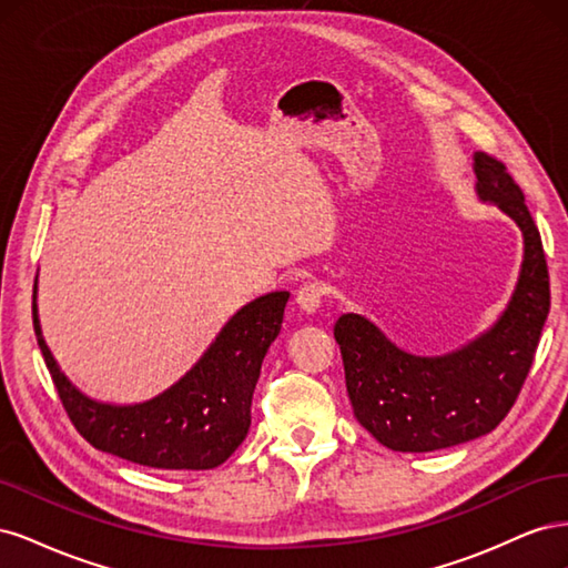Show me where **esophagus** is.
<instances>
[{"label":"esophagus","instance_id":"1","mask_svg":"<svg viewBox=\"0 0 568 568\" xmlns=\"http://www.w3.org/2000/svg\"><path fill=\"white\" fill-rule=\"evenodd\" d=\"M322 296H324V286L317 284V282H307V284H303L298 288L296 303H298V307H301L303 313L313 315V313H317V307L322 305Z\"/></svg>","mask_w":568,"mask_h":568}]
</instances>
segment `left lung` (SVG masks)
Returning <instances> with one entry per match:
<instances>
[{
    "mask_svg": "<svg viewBox=\"0 0 568 568\" xmlns=\"http://www.w3.org/2000/svg\"><path fill=\"white\" fill-rule=\"evenodd\" d=\"M474 192L497 205L524 239L517 284L488 329L443 355H417L369 317L334 324L355 419L395 453H434L490 434L517 400L549 313L542 242L524 192L505 165L474 151Z\"/></svg>",
    "mask_w": 568,
    "mask_h": 568,
    "instance_id": "1",
    "label": "left lung"
}]
</instances>
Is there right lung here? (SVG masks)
Returning <instances> with one entry per match:
<instances>
[{
    "label": "right lung",
    "instance_id": "add662e5",
    "mask_svg": "<svg viewBox=\"0 0 568 568\" xmlns=\"http://www.w3.org/2000/svg\"><path fill=\"white\" fill-rule=\"evenodd\" d=\"M286 301L288 291H272L239 307L173 386L142 403L97 400L68 379L42 334L38 280L32 322L47 369L82 438L142 467L196 471L217 467L246 438L253 390L265 353L280 336Z\"/></svg>",
    "mask_w": 568,
    "mask_h": 568
}]
</instances>
